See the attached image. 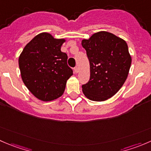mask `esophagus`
I'll return each instance as SVG.
<instances>
[{
	"label": "esophagus",
	"instance_id": "34e87169",
	"mask_svg": "<svg viewBox=\"0 0 151 151\" xmlns=\"http://www.w3.org/2000/svg\"><path fill=\"white\" fill-rule=\"evenodd\" d=\"M74 72H75V73H78L79 72V68H78V67H77V66L74 67Z\"/></svg>",
	"mask_w": 151,
	"mask_h": 151
}]
</instances>
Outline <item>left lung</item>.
Here are the masks:
<instances>
[{
  "label": "left lung",
  "mask_w": 151,
  "mask_h": 151,
  "mask_svg": "<svg viewBox=\"0 0 151 151\" xmlns=\"http://www.w3.org/2000/svg\"><path fill=\"white\" fill-rule=\"evenodd\" d=\"M90 63V79L82 86L88 99L105 101L113 96L128 77L131 57L126 42L108 32L82 40Z\"/></svg>",
  "instance_id": "1"
}]
</instances>
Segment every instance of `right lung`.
<instances>
[{
  "label": "right lung",
  "instance_id": "add662e5",
  "mask_svg": "<svg viewBox=\"0 0 151 151\" xmlns=\"http://www.w3.org/2000/svg\"><path fill=\"white\" fill-rule=\"evenodd\" d=\"M64 39H55L43 32L35 36L19 57L23 82L32 94L43 101L62 96L73 71L67 64L68 56L61 52Z\"/></svg>",
  "mask_w": 151,
  "mask_h": 151
}]
</instances>
